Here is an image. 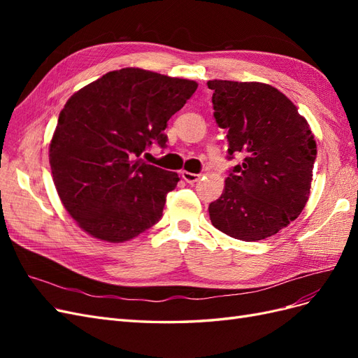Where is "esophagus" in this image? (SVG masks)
Wrapping results in <instances>:
<instances>
[{
    "label": "esophagus",
    "instance_id": "esophagus-1",
    "mask_svg": "<svg viewBox=\"0 0 358 358\" xmlns=\"http://www.w3.org/2000/svg\"><path fill=\"white\" fill-rule=\"evenodd\" d=\"M182 178H183V180L191 183V185H192V183H196V182L200 180L201 175H197V173H189V171H182Z\"/></svg>",
    "mask_w": 358,
    "mask_h": 358
}]
</instances>
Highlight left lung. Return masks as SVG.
<instances>
[{
    "instance_id": "1",
    "label": "left lung",
    "mask_w": 358,
    "mask_h": 358,
    "mask_svg": "<svg viewBox=\"0 0 358 358\" xmlns=\"http://www.w3.org/2000/svg\"><path fill=\"white\" fill-rule=\"evenodd\" d=\"M213 116L225 128L229 155L243 162L209 204L215 229L245 242L263 241L294 221L310 194L317 143L289 99L259 82L209 80Z\"/></svg>"
}]
</instances>
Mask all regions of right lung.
Returning a JSON list of instances; mask_svg holds the SVG:
<instances>
[{
	"mask_svg": "<svg viewBox=\"0 0 358 358\" xmlns=\"http://www.w3.org/2000/svg\"><path fill=\"white\" fill-rule=\"evenodd\" d=\"M197 86L127 67L70 96L50 140L49 162L61 203L85 233L122 243L159 221L180 179L140 155L152 143L166 146L167 121Z\"/></svg>",
	"mask_w": 358,
	"mask_h": 358,
	"instance_id": "1",
	"label": "right lung"
}]
</instances>
